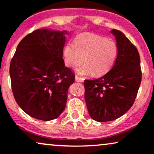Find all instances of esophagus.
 Wrapping results in <instances>:
<instances>
[{"label":"esophagus","instance_id":"1","mask_svg":"<svg viewBox=\"0 0 154 154\" xmlns=\"http://www.w3.org/2000/svg\"><path fill=\"white\" fill-rule=\"evenodd\" d=\"M75 80L78 82H82L84 81V78H82V77H79V76L76 75L75 76Z\"/></svg>","mask_w":154,"mask_h":154}]
</instances>
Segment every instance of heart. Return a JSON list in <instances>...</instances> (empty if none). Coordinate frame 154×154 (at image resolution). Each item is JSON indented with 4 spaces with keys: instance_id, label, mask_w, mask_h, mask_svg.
I'll use <instances>...</instances> for the list:
<instances>
[{
    "instance_id": "obj_1",
    "label": "heart",
    "mask_w": 154,
    "mask_h": 154,
    "mask_svg": "<svg viewBox=\"0 0 154 154\" xmlns=\"http://www.w3.org/2000/svg\"><path fill=\"white\" fill-rule=\"evenodd\" d=\"M118 53L115 41L92 33L79 35L74 43L67 42L63 51L64 63L68 67H77L84 59L85 63L77 72L85 75L106 73L114 64Z\"/></svg>"
}]
</instances>
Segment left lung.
Here are the masks:
<instances>
[{"label": "left lung", "mask_w": 154, "mask_h": 154, "mask_svg": "<svg viewBox=\"0 0 154 154\" xmlns=\"http://www.w3.org/2000/svg\"><path fill=\"white\" fill-rule=\"evenodd\" d=\"M110 32L116 37L118 48L113 66L100 78L84 82L88 112L97 122L114 120L127 112L141 82L138 49L121 31L112 29Z\"/></svg>", "instance_id": "1"}]
</instances>
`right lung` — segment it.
<instances>
[{
	"mask_svg": "<svg viewBox=\"0 0 154 154\" xmlns=\"http://www.w3.org/2000/svg\"><path fill=\"white\" fill-rule=\"evenodd\" d=\"M67 31L38 29L18 44L10 64L13 93L26 113L36 119H56L66 107L75 75L63 59Z\"/></svg>",
	"mask_w": 154,
	"mask_h": 154,
	"instance_id": "1",
	"label": "right lung"
}]
</instances>
